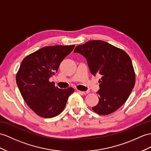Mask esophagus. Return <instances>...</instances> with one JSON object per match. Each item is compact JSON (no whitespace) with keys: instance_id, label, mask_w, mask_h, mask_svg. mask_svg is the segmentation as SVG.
Returning a JSON list of instances; mask_svg holds the SVG:
<instances>
[{"instance_id":"1","label":"esophagus","mask_w":151,"mask_h":151,"mask_svg":"<svg viewBox=\"0 0 151 151\" xmlns=\"http://www.w3.org/2000/svg\"><path fill=\"white\" fill-rule=\"evenodd\" d=\"M78 91H79V93H82V94H83V95H86V94H87L88 92H89V91H79V90H78Z\"/></svg>"}]
</instances>
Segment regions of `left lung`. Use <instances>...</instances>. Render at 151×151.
<instances>
[{
    "instance_id": "1",
    "label": "left lung",
    "mask_w": 151,
    "mask_h": 151,
    "mask_svg": "<svg viewBox=\"0 0 151 151\" xmlns=\"http://www.w3.org/2000/svg\"><path fill=\"white\" fill-rule=\"evenodd\" d=\"M86 59L92 75L101 76L97 91L99 103L92 108L99 115L115 111L128 99L135 84V73L130 57L118 47L101 40H91L73 50Z\"/></svg>"
}]
</instances>
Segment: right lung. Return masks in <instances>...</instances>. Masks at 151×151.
Here are the masks:
<instances>
[{"mask_svg":"<svg viewBox=\"0 0 151 151\" xmlns=\"http://www.w3.org/2000/svg\"><path fill=\"white\" fill-rule=\"evenodd\" d=\"M75 45L43 47L25 57L16 76L20 93L36 115L52 118L63 111L73 88L60 89L49 78L55 74L61 62Z\"/></svg>","mask_w":151,"mask_h":151,"instance_id":"right-lung-1","label":"right lung"}]
</instances>
